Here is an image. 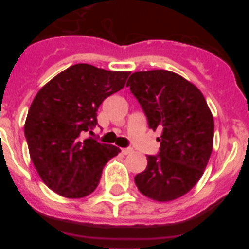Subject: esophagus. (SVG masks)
Masks as SVG:
<instances>
[{"mask_svg":"<svg viewBox=\"0 0 249 249\" xmlns=\"http://www.w3.org/2000/svg\"><path fill=\"white\" fill-rule=\"evenodd\" d=\"M132 151H133L132 148H123L122 153L123 155H129V153H132Z\"/></svg>","mask_w":249,"mask_h":249,"instance_id":"obj_1","label":"esophagus"}]
</instances>
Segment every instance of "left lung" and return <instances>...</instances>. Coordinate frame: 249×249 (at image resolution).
I'll use <instances>...</instances> for the list:
<instances>
[{"label": "left lung", "instance_id": "8db88e82", "mask_svg": "<svg viewBox=\"0 0 249 249\" xmlns=\"http://www.w3.org/2000/svg\"><path fill=\"white\" fill-rule=\"evenodd\" d=\"M127 87L142 106L149 128L160 131V155L147 156L136 186L153 201H175L192 190L206 169L213 148L212 112L202 92L172 71L135 72Z\"/></svg>", "mask_w": 249, "mask_h": 249}]
</instances>
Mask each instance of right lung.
<instances>
[{
  "label": "right lung",
  "instance_id": "add662e5",
  "mask_svg": "<svg viewBox=\"0 0 249 249\" xmlns=\"http://www.w3.org/2000/svg\"><path fill=\"white\" fill-rule=\"evenodd\" d=\"M129 72L89 63L68 67L37 92L25 122L31 160L46 186L66 198H83L121 149L81 135L97 124V109L122 89Z\"/></svg>",
  "mask_w": 249,
  "mask_h": 249
}]
</instances>
